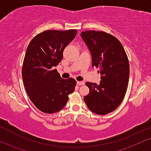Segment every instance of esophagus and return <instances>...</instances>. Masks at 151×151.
I'll list each match as a JSON object with an SVG mask.
<instances>
[{
    "instance_id": "esophagus-1",
    "label": "esophagus",
    "mask_w": 151,
    "mask_h": 151,
    "mask_svg": "<svg viewBox=\"0 0 151 151\" xmlns=\"http://www.w3.org/2000/svg\"><path fill=\"white\" fill-rule=\"evenodd\" d=\"M77 84L78 86H83L85 84V82L84 81H77Z\"/></svg>"
}]
</instances>
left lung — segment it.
<instances>
[{
  "label": "left lung",
  "mask_w": 151,
  "mask_h": 151,
  "mask_svg": "<svg viewBox=\"0 0 151 151\" xmlns=\"http://www.w3.org/2000/svg\"><path fill=\"white\" fill-rule=\"evenodd\" d=\"M83 41L91 53L92 66L99 68L100 85L87 82L90 93L84 101L97 114H109L123 100L128 87L129 63L121 42L110 34L101 31L82 32Z\"/></svg>",
  "instance_id": "obj_1"
}]
</instances>
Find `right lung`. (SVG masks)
Wrapping results in <instances>:
<instances>
[{"label":"right lung","mask_w":151,"mask_h":151,"mask_svg":"<svg viewBox=\"0 0 151 151\" xmlns=\"http://www.w3.org/2000/svg\"><path fill=\"white\" fill-rule=\"evenodd\" d=\"M77 32L46 30L28 45L22 68L23 83L30 100L42 112L53 114L61 110L69 94L75 90L76 80L61 78L54 68L61 62L63 50Z\"/></svg>","instance_id":"obj_1"}]
</instances>
